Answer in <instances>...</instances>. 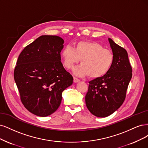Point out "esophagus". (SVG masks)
<instances>
[{
	"label": "esophagus",
	"mask_w": 148,
	"mask_h": 148,
	"mask_svg": "<svg viewBox=\"0 0 148 148\" xmlns=\"http://www.w3.org/2000/svg\"><path fill=\"white\" fill-rule=\"evenodd\" d=\"M79 81H80V80H79V79H77V77H74V82L75 83L79 82Z\"/></svg>",
	"instance_id": "esophagus-1"
}]
</instances>
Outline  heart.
<instances>
[{"label":"heart","mask_w":148,"mask_h":148,"mask_svg":"<svg viewBox=\"0 0 148 148\" xmlns=\"http://www.w3.org/2000/svg\"><path fill=\"white\" fill-rule=\"evenodd\" d=\"M61 58L66 68L71 69L81 60V65L74 69V73L80 76L98 79L105 75L114 61L112 52L104 49L102 45L91 41H80L74 49L69 45L61 51Z\"/></svg>","instance_id":"b5f03b06"}]
</instances>
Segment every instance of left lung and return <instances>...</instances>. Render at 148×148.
<instances>
[{"mask_svg": "<svg viewBox=\"0 0 148 148\" xmlns=\"http://www.w3.org/2000/svg\"><path fill=\"white\" fill-rule=\"evenodd\" d=\"M114 63L102 77L89 82L85 103L94 116L106 117L117 111L124 101L132 77V69L125 49L109 38Z\"/></svg>", "mask_w": 148, "mask_h": 148, "instance_id": "8db88e82", "label": "left lung"}]
</instances>
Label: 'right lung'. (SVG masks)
Returning a JSON list of instances; mask_svg holds the SVG:
<instances>
[{
  "mask_svg": "<svg viewBox=\"0 0 148 148\" xmlns=\"http://www.w3.org/2000/svg\"><path fill=\"white\" fill-rule=\"evenodd\" d=\"M64 40L41 36L19 55L14 79L22 103L34 115L46 117L60 105L62 92L72 85L73 76L61 62Z\"/></svg>",
  "mask_w": 148,
  "mask_h": 148,
  "instance_id": "right-lung-1",
  "label": "right lung"
}]
</instances>
